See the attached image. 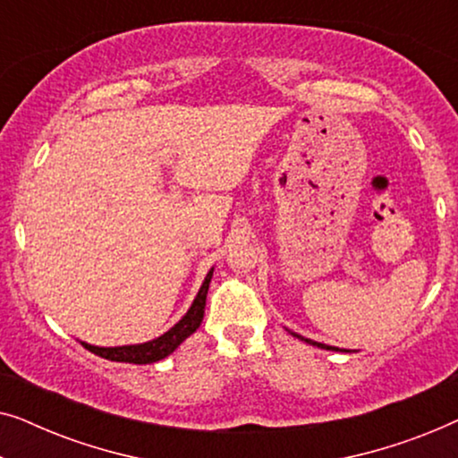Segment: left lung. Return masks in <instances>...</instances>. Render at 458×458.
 <instances>
[{"instance_id": "8db88e82", "label": "left lung", "mask_w": 458, "mask_h": 458, "mask_svg": "<svg viewBox=\"0 0 458 458\" xmlns=\"http://www.w3.org/2000/svg\"><path fill=\"white\" fill-rule=\"evenodd\" d=\"M292 335H296V337H300V340H304L302 335H298V334H292ZM304 342H309V344H312V346H318V348H325V350H337V348H331V346H325V344H318V342H312V340H304Z\"/></svg>"}]
</instances>
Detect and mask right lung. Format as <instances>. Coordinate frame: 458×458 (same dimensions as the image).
I'll list each match as a JSON object with an SVG mask.
<instances>
[{"label":"right lung","mask_w":458,"mask_h":458,"mask_svg":"<svg viewBox=\"0 0 458 458\" xmlns=\"http://www.w3.org/2000/svg\"><path fill=\"white\" fill-rule=\"evenodd\" d=\"M212 279V271L206 275L202 287H199L196 300H193L191 309L187 310V315L174 325L173 329H168L165 335L156 337L152 342L137 344V346H118V348H99L91 346V344L81 342L89 352L102 356V359L114 360V362H133V365H149V362L162 360L174 350L179 348L181 342H185V337H190L193 331L199 327L204 318V306H206V293H208V285Z\"/></svg>","instance_id":"1"}]
</instances>
